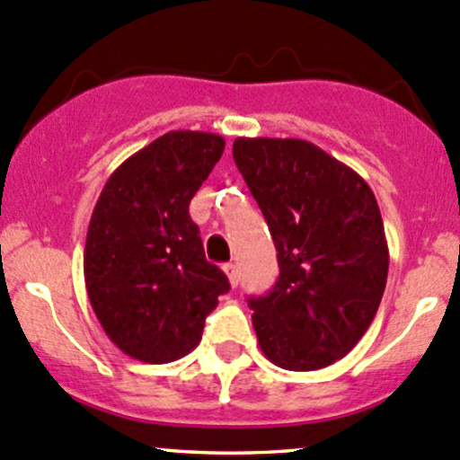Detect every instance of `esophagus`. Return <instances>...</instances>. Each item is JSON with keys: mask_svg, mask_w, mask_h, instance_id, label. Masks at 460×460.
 <instances>
[{"mask_svg": "<svg viewBox=\"0 0 460 460\" xmlns=\"http://www.w3.org/2000/svg\"><path fill=\"white\" fill-rule=\"evenodd\" d=\"M224 271H226V276H228L232 288H236V285H239V268H236L234 263H226Z\"/></svg>", "mask_w": 460, "mask_h": 460, "instance_id": "1", "label": "esophagus"}]
</instances>
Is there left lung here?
<instances>
[{
    "label": "left lung",
    "instance_id": "obj_1",
    "mask_svg": "<svg viewBox=\"0 0 460 460\" xmlns=\"http://www.w3.org/2000/svg\"><path fill=\"white\" fill-rule=\"evenodd\" d=\"M232 155L279 252L276 285L248 298L259 347L280 368L329 367L367 333L386 289L377 199L307 140L236 137Z\"/></svg>",
    "mask_w": 460,
    "mask_h": 460
}]
</instances>
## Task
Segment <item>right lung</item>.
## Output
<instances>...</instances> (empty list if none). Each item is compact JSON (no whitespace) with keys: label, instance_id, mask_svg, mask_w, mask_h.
<instances>
[{"label":"right lung","instance_id":"right-lung-1","mask_svg":"<svg viewBox=\"0 0 460 460\" xmlns=\"http://www.w3.org/2000/svg\"><path fill=\"white\" fill-rule=\"evenodd\" d=\"M224 146L215 133L169 131L122 162L98 197L83 256L85 288L98 323L133 359L166 364L190 353L230 289L206 261L189 215Z\"/></svg>","mask_w":460,"mask_h":460}]
</instances>
